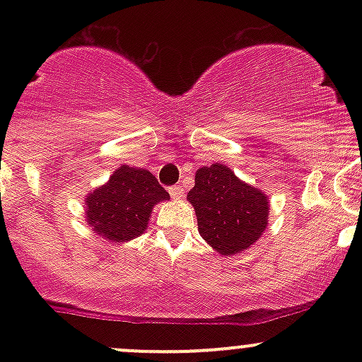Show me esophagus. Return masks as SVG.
Returning a JSON list of instances; mask_svg holds the SVG:
<instances>
[{"label":"esophagus","mask_w":362,"mask_h":362,"mask_svg":"<svg viewBox=\"0 0 362 362\" xmlns=\"http://www.w3.org/2000/svg\"><path fill=\"white\" fill-rule=\"evenodd\" d=\"M170 196L173 199H182L184 198V191H182V187H178V185H173V187H170Z\"/></svg>","instance_id":"esophagus-1"}]
</instances>
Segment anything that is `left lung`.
Here are the masks:
<instances>
[{"instance_id":"left-lung-1","label":"left lung","mask_w":362,"mask_h":362,"mask_svg":"<svg viewBox=\"0 0 362 362\" xmlns=\"http://www.w3.org/2000/svg\"><path fill=\"white\" fill-rule=\"evenodd\" d=\"M187 199L196 210L199 235L221 255L247 250L268 226V196L226 164L199 168Z\"/></svg>"}]
</instances>
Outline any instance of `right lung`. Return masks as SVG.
<instances>
[{"label": "right lung", "mask_w": 362, "mask_h": 362, "mask_svg": "<svg viewBox=\"0 0 362 362\" xmlns=\"http://www.w3.org/2000/svg\"><path fill=\"white\" fill-rule=\"evenodd\" d=\"M168 198L151 171L122 164L107 184L86 196V221L107 242H129L147 229L154 204Z\"/></svg>", "instance_id": "obj_1"}]
</instances>
